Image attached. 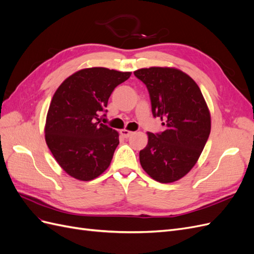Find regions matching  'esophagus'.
<instances>
[{"instance_id": "obj_1", "label": "esophagus", "mask_w": 254, "mask_h": 254, "mask_svg": "<svg viewBox=\"0 0 254 254\" xmlns=\"http://www.w3.org/2000/svg\"><path fill=\"white\" fill-rule=\"evenodd\" d=\"M121 134L123 137H129L132 134V131H129V130H127V129H123V130H121Z\"/></svg>"}]
</instances>
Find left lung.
I'll use <instances>...</instances> for the list:
<instances>
[{
  "label": "left lung",
  "mask_w": 254,
  "mask_h": 254,
  "mask_svg": "<svg viewBox=\"0 0 254 254\" xmlns=\"http://www.w3.org/2000/svg\"><path fill=\"white\" fill-rule=\"evenodd\" d=\"M134 75L147 87L153 117L166 126L160 133L147 132L140 163L156 181L175 182L194 167L209 139V108L197 83L178 68L151 66Z\"/></svg>",
  "instance_id": "obj_1"
}]
</instances>
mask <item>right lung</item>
Returning a JSON list of instances; mask_svg holds the SVG:
<instances>
[{"instance_id":"right-lung-1","label":"right lung","mask_w":254,"mask_h":254,"mask_svg":"<svg viewBox=\"0 0 254 254\" xmlns=\"http://www.w3.org/2000/svg\"><path fill=\"white\" fill-rule=\"evenodd\" d=\"M131 72L89 67L72 74L54 94L45 141L61 168L73 178L93 180L109 167L119 132L99 121L108 99Z\"/></svg>"}]
</instances>
